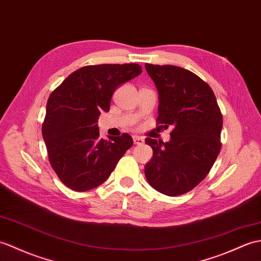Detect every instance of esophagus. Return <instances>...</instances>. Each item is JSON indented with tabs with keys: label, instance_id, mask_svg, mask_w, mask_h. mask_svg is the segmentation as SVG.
Segmentation results:
<instances>
[{
	"label": "esophagus",
	"instance_id": "obj_1",
	"mask_svg": "<svg viewBox=\"0 0 261 261\" xmlns=\"http://www.w3.org/2000/svg\"><path fill=\"white\" fill-rule=\"evenodd\" d=\"M133 142H135V144L140 145V144H142L144 142V140H143V138H141V137L133 136Z\"/></svg>",
	"mask_w": 261,
	"mask_h": 261
}]
</instances>
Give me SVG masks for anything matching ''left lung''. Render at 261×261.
Returning a JSON list of instances; mask_svg holds the SVG:
<instances>
[{
  "label": "left lung",
  "mask_w": 261,
  "mask_h": 261,
  "mask_svg": "<svg viewBox=\"0 0 261 261\" xmlns=\"http://www.w3.org/2000/svg\"><path fill=\"white\" fill-rule=\"evenodd\" d=\"M145 70L158 90L156 122L173 126L168 142L145 139L153 150L145 178L163 195H184L207 177L220 152L222 114L214 91L191 71L149 63Z\"/></svg>",
  "instance_id": "left-lung-1"
}]
</instances>
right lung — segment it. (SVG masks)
I'll return each mask as SVG.
<instances>
[{
	"label": "right lung",
	"mask_w": 261,
	"mask_h": 261,
	"mask_svg": "<svg viewBox=\"0 0 261 261\" xmlns=\"http://www.w3.org/2000/svg\"><path fill=\"white\" fill-rule=\"evenodd\" d=\"M141 72L136 63L87 65L48 96L42 136L53 170L70 189L83 192L102 185L132 147L128 133L100 139L98 119L110 110L117 88Z\"/></svg>",
	"instance_id": "right-lung-1"
}]
</instances>
